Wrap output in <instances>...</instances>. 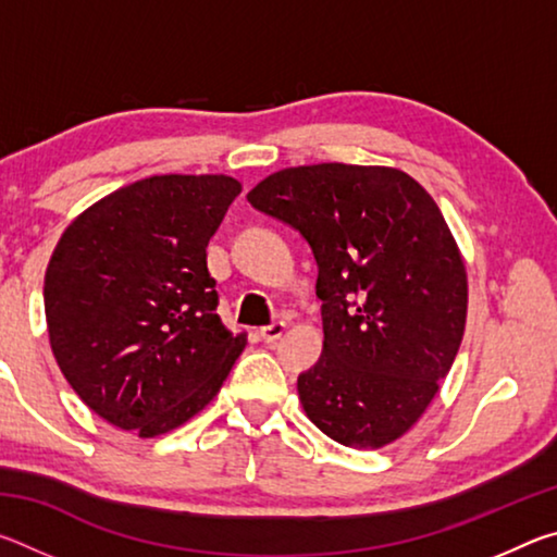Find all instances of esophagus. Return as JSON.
<instances>
[{"label": "esophagus", "mask_w": 557, "mask_h": 557, "mask_svg": "<svg viewBox=\"0 0 557 557\" xmlns=\"http://www.w3.org/2000/svg\"><path fill=\"white\" fill-rule=\"evenodd\" d=\"M282 334H285V324H282V322H272L270 326H262L258 332V336L265 344H275Z\"/></svg>", "instance_id": "1"}]
</instances>
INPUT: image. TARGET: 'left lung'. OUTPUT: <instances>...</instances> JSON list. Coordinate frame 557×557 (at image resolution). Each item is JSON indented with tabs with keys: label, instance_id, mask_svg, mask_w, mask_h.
I'll return each mask as SVG.
<instances>
[{
	"label": "left lung",
	"instance_id": "1",
	"mask_svg": "<svg viewBox=\"0 0 557 557\" xmlns=\"http://www.w3.org/2000/svg\"><path fill=\"white\" fill-rule=\"evenodd\" d=\"M314 252L324 351L297 379L307 418L354 449L403 437L440 391L467 324V270L445 215L393 166H289L248 194Z\"/></svg>",
	"mask_w": 557,
	"mask_h": 557
}]
</instances>
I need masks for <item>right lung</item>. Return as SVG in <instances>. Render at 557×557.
Returning <instances> with one entry per match:
<instances>
[{
	"label": "right lung",
	"mask_w": 557,
	"mask_h": 557,
	"mask_svg": "<svg viewBox=\"0 0 557 557\" xmlns=\"http://www.w3.org/2000/svg\"><path fill=\"white\" fill-rule=\"evenodd\" d=\"M225 174L122 186L63 231L44 282L49 342L88 408L157 437L203 410L243 354L215 314L206 245L240 194Z\"/></svg>",
	"instance_id": "obj_1"
}]
</instances>
